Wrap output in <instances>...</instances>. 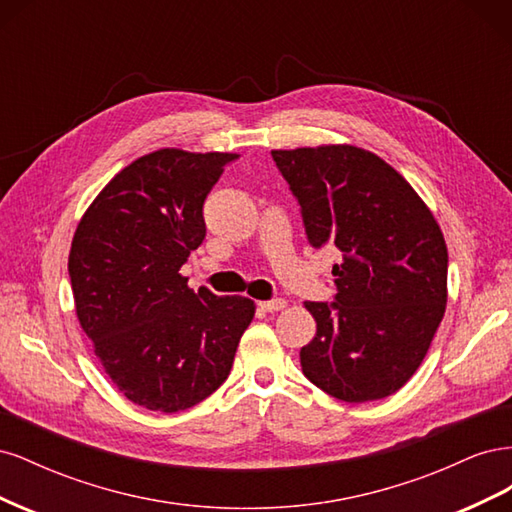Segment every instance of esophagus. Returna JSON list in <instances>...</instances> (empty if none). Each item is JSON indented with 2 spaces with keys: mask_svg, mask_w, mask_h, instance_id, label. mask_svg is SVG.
<instances>
[{
  "mask_svg": "<svg viewBox=\"0 0 512 512\" xmlns=\"http://www.w3.org/2000/svg\"><path fill=\"white\" fill-rule=\"evenodd\" d=\"M258 307L262 309V312H280V309L286 307V301L284 299H273V301H260Z\"/></svg>",
  "mask_w": 512,
  "mask_h": 512,
  "instance_id": "obj_1",
  "label": "esophagus"
}]
</instances>
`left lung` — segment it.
Listing matches in <instances>:
<instances>
[{
	"label": "left lung",
	"mask_w": 512,
	"mask_h": 512,
	"mask_svg": "<svg viewBox=\"0 0 512 512\" xmlns=\"http://www.w3.org/2000/svg\"><path fill=\"white\" fill-rule=\"evenodd\" d=\"M307 241L342 254L333 303L307 301L316 337L301 348L309 382L348 404L399 391L423 363L446 309L442 230L412 185L354 145L275 149Z\"/></svg>",
	"instance_id": "8db88e82"
}]
</instances>
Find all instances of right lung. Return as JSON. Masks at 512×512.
<instances>
[{
	"instance_id": "1",
	"label": "right lung",
	"mask_w": 512,
	"mask_h": 512,
	"mask_svg": "<svg viewBox=\"0 0 512 512\" xmlns=\"http://www.w3.org/2000/svg\"><path fill=\"white\" fill-rule=\"evenodd\" d=\"M237 153L158 149L117 173L76 226L68 273L85 335L132 404L181 412L228 378L256 305L194 292L179 269L203 243V205Z\"/></svg>"
}]
</instances>
